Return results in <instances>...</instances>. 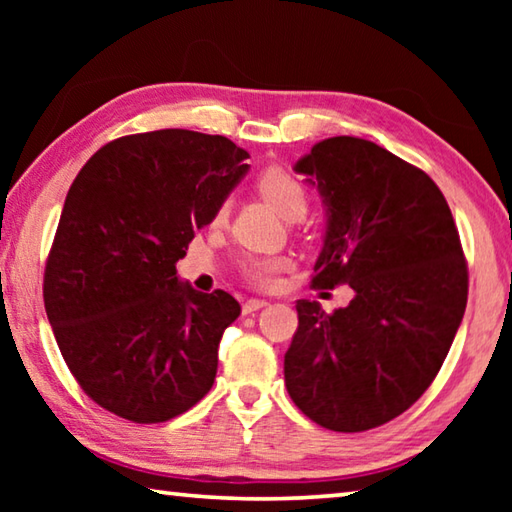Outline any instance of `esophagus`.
<instances>
[{"instance_id":"1","label":"esophagus","mask_w":512,"mask_h":512,"mask_svg":"<svg viewBox=\"0 0 512 512\" xmlns=\"http://www.w3.org/2000/svg\"><path fill=\"white\" fill-rule=\"evenodd\" d=\"M268 305L266 300H259V298H250V300H246L244 302V316H248V314H255V311H259V309H264Z\"/></svg>"}]
</instances>
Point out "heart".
I'll use <instances>...</instances> for the list:
<instances>
[{
  "instance_id": "1",
  "label": "heart",
  "mask_w": 512,
  "mask_h": 512,
  "mask_svg": "<svg viewBox=\"0 0 512 512\" xmlns=\"http://www.w3.org/2000/svg\"><path fill=\"white\" fill-rule=\"evenodd\" d=\"M257 189L264 196V201L273 207V210L284 216H291L293 212L305 214L307 207V192L298 178H293L289 171L280 167H271L259 173ZM225 216V207L216 212V221H221ZM284 268L282 259L275 257H253L244 264V275L248 282H253L255 287H271L275 282L277 273Z\"/></svg>"
}]
</instances>
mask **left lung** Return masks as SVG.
<instances>
[{
  "label": "left lung",
  "instance_id": "8db88e82",
  "mask_svg": "<svg viewBox=\"0 0 512 512\" xmlns=\"http://www.w3.org/2000/svg\"><path fill=\"white\" fill-rule=\"evenodd\" d=\"M325 207L314 287L350 284L348 307L298 300L284 384L320 427L354 433L427 391L461 327L467 266L427 173L361 137H327L293 164Z\"/></svg>",
  "mask_w": 512,
  "mask_h": 512
}]
</instances>
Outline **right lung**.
<instances>
[{
	"label": "right lung",
	"instance_id": "obj_1",
	"mask_svg": "<svg viewBox=\"0 0 512 512\" xmlns=\"http://www.w3.org/2000/svg\"><path fill=\"white\" fill-rule=\"evenodd\" d=\"M248 158L223 135L164 128L106 144L69 187L45 309L76 381L119 418L171 420L214 384L221 336L241 307L180 280L176 262Z\"/></svg>",
	"mask_w": 512,
	"mask_h": 512
}]
</instances>
